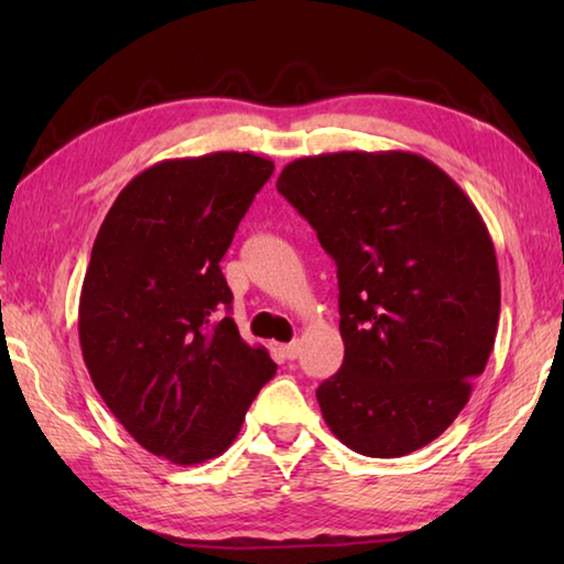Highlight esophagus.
I'll list each match as a JSON object with an SVG mask.
<instances>
[{"mask_svg":"<svg viewBox=\"0 0 564 564\" xmlns=\"http://www.w3.org/2000/svg\"><path fill=\"white\" fill-rule=\"evenodd\" d=\"M281 352H283V358H289V360H295L299 358V352H301V346L299 343H285V346H281Z\"/></svg>","mask_w":564,"mask_h":564,"instance_id":"obj_1","label":"esophagus"}]
</instances>
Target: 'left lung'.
Masks as SVG:
<instances>
[{
    "label": "left lung",
    "mask_w": 564,
    "mask_h": 564,
    "mask_svg": "<svg viewBox=\"0 0 564 564\" xmlns=\"http://www.w3.org/2000/svg\"><path fill=\"white\" fill-rule=\"evenodd\" d=\"M275 188L338 265L346 358L316 390L350 451L400 457L470 400L500 321L495 246L465 191L410 151L303 156Z\"/></svg>",
    "instance_id": "1"
}]
</instances>
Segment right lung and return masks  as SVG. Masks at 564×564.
<instances>
[{
    "label": "right lung",
    "instance_id": "obj_1",
    "mask_svg": "<svg viewBox=\"0 0 564 564\" xmlns=\"http://www.w3.org/2000/svg\"><path fill=\"white\" fill-rule=\"evenodd\" d=\"M273 161L246 151L166 159L121 188L91 248L79 343L94 388L149 453L221 455L275 376L238 333L221 259Z\"/></svg>",
    "mask_w": 564,
    "mask_h": 564
}]
</instances>
